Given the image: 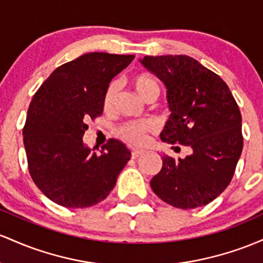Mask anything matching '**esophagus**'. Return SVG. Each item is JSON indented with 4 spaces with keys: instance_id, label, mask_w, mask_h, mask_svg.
Returning a JSON list of instances; mask_svg holds the SVG:
<instances>
[{
    "instance_id": "34e87169",
    "label": "esophagus",
    "mask_w": 263,
    "mask_h": 263,
    "mask_svg": "<svg viewBox=\"0 0 263 263\" xmlns=\"http://www.w3.org/2000/svg\"><path fill=\"white\" fill-rule=\"evenodd\" d=\"M141 154H143V152H141V150H138V149H133L132 150V158L133 159H137L138 156H140Z\"/></svg>"
}]
</instances>
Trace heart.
<instances>
[{"instance_id": "heart-1", "label": "heart", "mask_w": 263, "mask_h": 263, "mask_svg": "<svg viewBox=\"0 0 263 263\" xmlns=\"http://www.w3.org/2000/svg\"><path fill=\"white\" fill-rule=\"evenodd\" d=\"M132 84L141 98L150 90H159L158 83L155 82V79L147 74L135 76L132 79ZM114 96H116V85H114V83H110L107 87V89H105L104 94H103L102 103L104 110H108L111 107ZM154 129V123L149 122V120H144V122H126L123 123L120 126H118L117 134L123 140H125L126 143L132 144L134 146H140L145 143L147 133L153 132Z\"/></svg>"}]
</instances>
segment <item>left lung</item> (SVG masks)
<instances>
[{"instance_id":"left-lung-1","label":"left lung","mask_w":263,"mask_h":263,"mask_svg":"<svg viewBox=\"0 0 263 263\" xmlns=\"http://www.w3.org/2000/svg\"><path fill=\"white\" fill-rule=\"evenodd\" d=\"M139 62L166 87L171 114L161 140L193 150L178 160L164 155L150 186L174 208L208 205L230 184L242 152L237 103L216 73L189 55H145Z\"/></svg>"}]
</instances>
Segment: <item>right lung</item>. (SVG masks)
<instances>
[{"label": "right lung", "instance_id": "right-lung-1", "mask_svg": "<svg viewBox=\"0 0 263 263\" xmlns=\"http://www.w3.org/2000/svg\"><path fill=\"white\" fill-rule=\"evenodd\" d=\"M134 55L92 52L62 64L29 104L23 144L37 187L58 205L89 208L109 195L130 152L109 139L100 154L84 145L87 122L103 113V94Z\"/></svg>", "mask_w": 263, "mask_h": 263}]
</instances>
